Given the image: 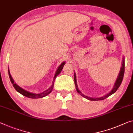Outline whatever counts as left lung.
<instances>
[{
	"label": "left lung",
	"mask_w": 133,
	"mask_h": 133,
	"mask_svg": "<svg viewBox=\"0 0 133 133\" xmlns=\"http://www.w3.org/2000/svg\"><path fill=\"white\" fill-rule=\"evenodd\" d=\"M124 66H125V62H124V58H123L122 59V66L121 68V69H120V71L119 72V74H118V76L117 77V78L116 79V81L115 84H114V87L113 89H112V90L110 91L109 93H107V95L103 96L101 97H97V98H93V97H90L89 96H87L81 92L79 90L78 86H77V80H76V75H75V73H74V82H75V88H76V90L77 92H78L79 94H80L81 96H82L83 97H84L85 99H87L89 101H102V100H104L106 98L112 95V94H114L115 92H116V91L117 90L118 88L119 87L120 85L122 83V79H123V77H124Z\"/></svg>",
	"instance_id": "8db88e82"
}]
</instances>
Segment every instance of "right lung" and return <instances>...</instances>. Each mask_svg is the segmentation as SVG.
Segmentation results:
<instances>
[{"instance_id":"1","label":"right lung","mask_w":133,"mask_h":133,"mask_svg":"<svg viewBox=\"0 0 133 133\" xmlns=\"http://www.w3.org/2000/svg\"><path fill=\"white\" fill-rule=\"evenodd\" d=\"M65 64V62H63L62 64H61L59 66H58V69H57L56 72H55V74L54 75L52 85H51V86L48 89H47L46 90L43 91V92H42L40 93H31V92H30V91H28L25 90H24V89H22V88L19 87V85H17V84L14 82V80L13 79V78H12L11 74H10L9 69H8V74H9V77L10 80H11V83L13 84L14 87L15 88V89L18 91V93H21L22 95H23V96H25L26 97L31 98V99H38V98H42V97L46 96L47 95H48L49 94L51 91H52L53 88H54V82H55V79H56L57 76H58V75L61 73V71H62V69H63V67H64Z\"/></svg>"}]
</instances>
